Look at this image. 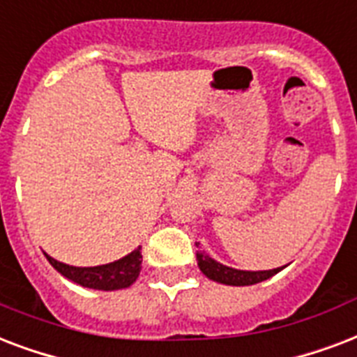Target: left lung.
Listing matches in <instances>:
<instances>
[{"mask_svg":"<svg viewBox=\"0 0 357 357\" xmlns=\"http://www.w3.org/2000/svg\"><path fill=\"white\" fill-rule=\"evenodd\" d=\"M199 248V242L195 244ZM197 264L199 270L212 281L223 284H233V287H245V284L261 283L264 279L272 278L278 272H281L284 266L273 268V270H261V272H248V270H236V268L225 266L222 262L214 261L206 251H197Z\"/></svg>","mask_w":357,"mask_h":357,"instance_id":"left-lung-1","label":"left lung"}]
</instances>
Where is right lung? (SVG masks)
I'll use <instances>...</instances> for the list:
<instances>
[{"mask_svg": "<svg viewBox=\"0 0 357 357\" xmlns=\"http://www.w3.org/2000/svg\"><path fill=\"white\" fill-rule=\"evenodd\" d=\"M46 255V253H44ZM48 262L52 266L70 279L74 283L87 287V289H96V291H119V289H126L134 283L135 279L139 278L141 272V245L132 253H128L123 259H119L109 264H102V266H91V268H78L65 264L52 259L46 255Z\"/></svg>", "mask_w": 357, "mask_h": 357, "instance_id": "right-lung-1", "label": "right lung"}]
</instances>
